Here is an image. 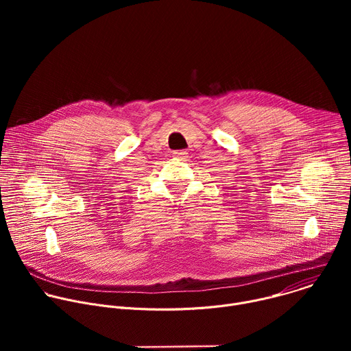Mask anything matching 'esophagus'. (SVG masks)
I'll return each mask as SVG.
<instances>
[{"label":"esophagus","mask_w":351,"mask_h":351,"mask_svg":"<svg viewBox=\"0 0 351 351\" xmlns=\"http://www.w3.org/2000/svg\"><path fill=\"white\" fill-rule=\"evenodd\" d=\"M173 154H175V157H179V158L187 157V152H184V149H180V152H175Z\"/></svg>","instance_id":"34e87169"}]
</instances>
